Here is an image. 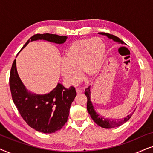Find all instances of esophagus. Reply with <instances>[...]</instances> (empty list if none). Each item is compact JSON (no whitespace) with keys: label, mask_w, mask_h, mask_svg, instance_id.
Returning a JSON list of instances; mask_svg holds the SVG:
<instances>
[{"label":"esophagus","mask_w":153,"mask_h":153,"mask_svg":"<svg viewBox=\"0 0 153 153\" xmlns=\"http://www.w3.org/2000/svg\"><path fill=\"white\" fill-rule=\"evenodd\" d=\"M76 93H81L83 92V88H76Z\"/></svg>","instance_id":"34e87169"}]
</instances>
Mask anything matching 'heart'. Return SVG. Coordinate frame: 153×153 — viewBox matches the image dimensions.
<instances>
[{"label":"heart","instance_id":"heart-1","mask_svg":"<svg viewBox=\"0 0 153 153\" xmlns=\"http://www.w3.org/2000/svg\"><path fill=\"white\" fill-rule=\"evenodd\" d=\"M106 53V45L99 37L76 40L69 46L60 63L64 81L70 85L81 81V75L93 79L100 74Z\"/></svg>","mask_w":153,"mask_h":153}]
</instances>
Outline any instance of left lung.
I'll return each instance as SVG.
<instances>
[{
  "label": "left lung",
  "mask_w": 153,
  "mask_h": 153,
  "mask_svg": "<svg viewBox=\"0 0 153 153\" xmlns=\"http://www.w3.org/2000/svg\"><path fill=\"white\" fill-rule=\"evenodd\" d=\"M100 35H106L108 38H109L112 40H114L116 42H118V44H122V45H124V42L121 40L120 38H118V37L115 36V35L108 34V33H98ZM85 95H86L88 101H87V110L88 112L89 113L90 116L92 118V119L95 121L96 124L99 125V126L103 127V128L106 129H111L114 128V127H117L120 126L123 124H124L125 122H127V120H129V118H131V116H132L133 113L134 112V111L130 114L128 116H127L125 118H122V119H118V120H114V119H110V118H105L104 117L100 116L99 114H97V112L95 111V108H94L93 104L92 103L91 100V86L87 88L85 90Z\"/></svg>",
  "instance_id": "8db88e82"
}]
</instances>
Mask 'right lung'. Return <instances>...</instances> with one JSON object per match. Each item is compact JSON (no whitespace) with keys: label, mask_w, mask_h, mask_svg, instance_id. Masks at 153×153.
Returning a JSON list of instances; mask_svg holds the SVG:
<instances>
[{"label":"right lung","mask_w":153,"mask_h":153,"mask_svg":"<svg viewBox=\"0 0 153 153\" xmlns=\"http://www.w3.org/2000/svg\"><path fill=\"white\" fill-rule=\"evenodd\" d=\"M68 37L44 33L33 35L26 42L43 39L56 44H63ZM10 88L12 100L23 119L30 127L45 134L54 133L68 121L70 106L76 95L74 87L66 88L61 83L45 95L28 91L21 80L16 70V60L12 64L10 76Z\"/></svg>","instance_id":"right-lung-1"}]
</instances>
